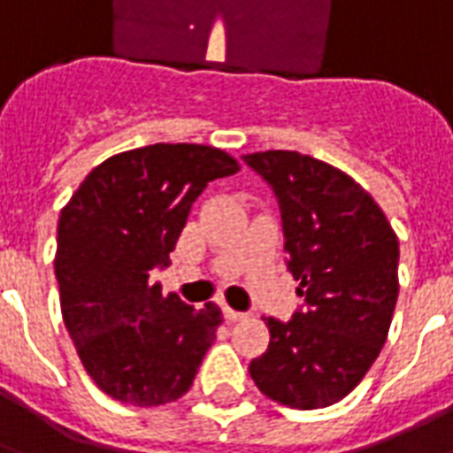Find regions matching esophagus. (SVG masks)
<instances>
[{"instance_id": "esophagus-1", "label": "esophagus", "mask_w": 453, "mask_h": 453, "mask_svg": "<svg viewBox=\"0 0 453 453\" xmlns=\"http://www.w3.org/2000/svg\"><path fill=\"white\" fill-rule=\"evenodd\" d=\"M223 318H226L227 323H237V320H242L245 313H240V311H233L230 305H223Z\"/></svg>"}]
</instances>
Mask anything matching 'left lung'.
I'll list each match as a JSON object with an SVG mask.
<instances>
[{
  "label": "left lung",
  "instance_id": "obj_1",
  "mask_svg": "<svg viewBox=\"0 0 453 453\" xmlns=\"http://www.w3.org/2000/svg\"><path fill=\"white\" fill-rule=\"evenodd\" d=\"M281 211L286 266L303 296L288 323L266 318L250 361L266 398L298 410L342 400L379 357L398 301V237L379 203L327 162L294 150L242 157Z\"/></svg>",
  "mask_w": 453,
  "mask_h": 453
}]
</instances>
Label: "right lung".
Returning <instances> with one entry per match:
<instances>
[{
	"instance_id": "add662e5",
	"label": "right lung",
	"mask_w": 453,
	"mask_h": 453,
	"mask_svg": "<svg viewBox=\"0 0 453 453\" xmlns=\"http://www.w3.org/2000/svg\"><path fill=\"white\" fill-rule=\"evenodd\" d=\"M227 152L157 142L94 167L58 220L55 279L84 369L113 400L138 408L181 398L223 315L162 296L152 269L169 252L208 181L235 174Z\"/></svg>"
}]
</instances>
